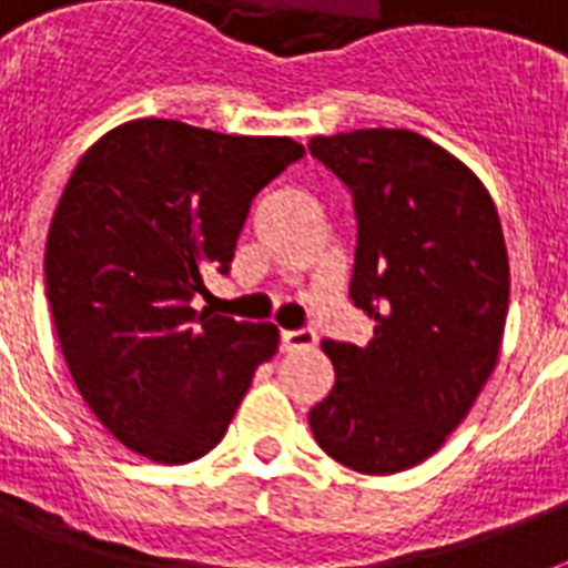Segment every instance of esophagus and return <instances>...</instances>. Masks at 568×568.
<instances>
[{
    "label": "esophagus",
    "mask_w": 568,
    "mask_h": 568,
    "mask_svg": "<svg viewBox=\"0 0 568 568\" xmlns=\"http://www.w3.org/2000/svg\"><path fill=\"white\" fill-rule=\"evenodd\" d=\"M280 342H283L285 351H306V347L315 345V329L312 327L283 329V333H280Z\"/></svg>",
    "instance_id": "esophagus-1"
}]
</instances>
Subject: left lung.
Returning a JSON list of instances; mask_svg holds the SVG:
<instances>
[{"label":"left lung","instance_id":"obj_1","mask_svg":"<svg viewBox=\"0 0 568 568\" xmlns=\"http://www.w3.org/2000/svg\"><path fill=\"white\" fill-rule=\"evenodd\" d=\"M351 191V301L368 345L327 338L336 386L310 409L312 436L363 475H392L442 448L501 351L510 265L498 212L466 164L409 129L312 138Z\"/></svg>","mask_w":568,"mask_h":568}]
</instances>
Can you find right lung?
Segmentation results:
<instances>
[{"instance_id":"right-lung-1","label":"right lung","mask_w":568,"mask_h":568,"mask_svg":"<svg viewBox=\"0 0 568 568\" xmlns=\"http://www.w3.org/2000/svg\"><path fill=\"white\" fill-rule=\"evenodd\" d=\"M303 159L292 138L132 120L79 159L47 235V301L84 404L129 450L191 463L223 439L274 324L194 310L230 274L250 203Z\"/></svg>"}]
</instances>
